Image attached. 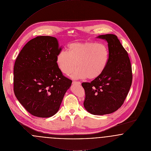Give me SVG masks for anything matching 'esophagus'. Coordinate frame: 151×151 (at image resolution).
<instances>
[{"label":"esophagus","instance_id":"obj_1","mask_svg":"<svg viewBox=\"0 0 151 151\" xmlns=\"http://www.w3.org/2000/svg\"><path fill=\"white\" fill-rule=\"evenodd\" d=\"M73 84H78V85H81V83L79 81H73L72 82Z\"/></svg>","mask_w":151,"mask_h":151}]
</instances>
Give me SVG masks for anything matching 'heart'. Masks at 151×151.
Here are the masks:
<instances>
[{
    "instance_id": "b5f03b06",
    "label": "heart",
    "mask_w": 151,
    "mask_h": 151,
    "mask_svg": "<svg viewBox=\"0 0 151 151\" xmlns=\"http://www.w3.org/2000/svg\"><path fill=\"white\" fill-rule=\"evenodd\" d=\"M109 52L104 43L93 42L71 43L67 51H60L56 57V64L59 70L71 75L73 79H93L98 78L108 65Z\"/></svg>"
}]
</instances>
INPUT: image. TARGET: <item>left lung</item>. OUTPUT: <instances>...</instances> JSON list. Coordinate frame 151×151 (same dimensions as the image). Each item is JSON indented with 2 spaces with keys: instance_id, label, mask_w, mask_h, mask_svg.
Listing matches in <instances>:
<instances>
[{
  "instance_id": "left-lung-1",
  "label": "left lung",
  "mask_w": 151,
  "mask_h": 151,
  "mask_svg": "<svg viewBox=\"0 0 151 151\" xmlns=\"http://www.w3.org/2000/svg\"><path fill=\"white\" fill-rule=\"evenodd\" d=\"M96 38L108 42V65L100 76L91 83H83L86 92L84 106L93 115L112 113L123 104L132 84V68L127 52L114 35Z\"/></svg>"
}]
</instances>
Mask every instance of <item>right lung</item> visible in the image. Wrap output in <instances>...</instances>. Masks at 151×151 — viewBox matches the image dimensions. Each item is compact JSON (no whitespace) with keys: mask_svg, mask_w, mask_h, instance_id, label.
<instances>
[{"mask_svg":"<svg viewBox=\"0 0 151 151\" xmlns=\"http://www.w3.org/2000/svg\"><path fill=\"white\" fill-rule=\"evenodd\" d=\"M56 38L38 36L27 43L16 58L14 90L17 100L30 114L41 118L55 114L72 81L56 64L61 51Z\"/></svg>","mask_w":151,"mask_h":151,"instance_id":"add662e5","label":"right lung"}]
</instances>
